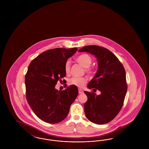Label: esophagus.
<instances>
[{
  "label": "esophagus",
  "mask_w": 149,
  "mask_h": 149,
  "mask_svg": "<svg viewBox=\"0 0 149 149\" xmlns=\"http://www.w3.org/2000/svg\"><path fill=\"white\" fill-rule=\"evenodd\" d=\"M78 91H79V94H82V93H83V90H82V89H79Z\"/></svg>",
  "instance_id": "1"
}]
</instances>
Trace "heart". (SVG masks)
Masks as SVG:
<instances>
[{"mask_svg": "<svg viewBox=\"0 0 149 149\" xmlns=\"http://www.w3.org/2000/svg\"><path fill=\"white\" fill-rule=\"evenodd\" d=\"M76 61L78 64H80L83 68H85V71L86 73L89 74V75H93L95 72V69L93 66L91 65L92 63V58L88 54H81L75 58ZM71 68V64L69 60L66 61L64 70L66 74H69L70 73ZM87 82V79L84 77L81 78H72L69 80V84L70 85H75L79 88L83 87L86 83Z\"/></svg>", "mask_w": 149, "mask_h": 149, "instance_id": "obj_1", "label": "heart"}]
</instances>
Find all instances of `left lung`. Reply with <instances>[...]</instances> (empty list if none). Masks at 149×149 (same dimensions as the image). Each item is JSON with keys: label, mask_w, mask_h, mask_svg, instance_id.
Returning <instances> with one entry per match:
<instances>
[{"label": "left lung", "mask_w": 149, "mask_h": 149, "mask_svg": "<svg viewBox=\"0 0 149 149\" xmlns=\"http://www.w3.org/2000/svg\"><path fill=\"white\" fill-rule=\"evenodd\" d=\"M78 51L95 55L98 65L97 72L88 88H97L101 94L97 95L93 92L84 91L88 97L84 104L85 116L94 123L106 124L113 120L123 106L127 90L125 68L118 58L103 47L86 46Z\"/></svg>", "instance_id": "obj_1"}]
</instances>
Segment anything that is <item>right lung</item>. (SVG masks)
Wrapping results in <instances>:
<instances>
[{
    "label": "right lung",
    "instance_id": "right-lung-1",
    "mask_svg": "<svg viewBox=\"0 0 149 149\" xmlns=\"http://www.w3.org/2000/svg\"><path fill=\"white\" fill-rule=\"evenodd\" d=\"M77 50L76 47L47 50L29 65L25 75L26 99L36 115L44 122L57 123L64 120L78 95L75 85H66L61 91L55 89L57 81L66 76V61Z\"/></svg>",
    "mask_w": 149,
    "mask_h": 149
}]
</instances>
